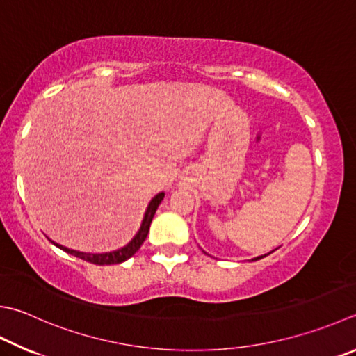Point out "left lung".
I'll return each mask as SVG.
<instances>
[{"mask_svg": "<svg viewBox=\"0 0 356 356\" xmlns=\"http://www.w3.org/2000/svg\"><path fill=\"white\" fill-rule=\"evenodd\" d=\"M259 259H261V256H260V257H256V259H252V260H259Z\"/></svg>", "mask_w": 356, "mask_h": 356, "instance_id": "left-lung-1", "label": "left lung"}]
</instances>
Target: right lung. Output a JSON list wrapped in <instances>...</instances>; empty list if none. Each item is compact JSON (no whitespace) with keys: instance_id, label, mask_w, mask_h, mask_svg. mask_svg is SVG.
<instances>
[{"instance_id":"1","label":"right lung","mask_w":356,"mask_h":356,"mask_svg":"<svg viewBox=\"0 0 356 356\" xmlns=\"http://www.w3.org/2000/svg\"><path fill=\"white\" fill-rule=\"evenodd\" d=\"M164 198V192L158 193V195L150 201L149 207H147V212L144 216L143 220V225H140V229L139 232L135 236L129 245L120 248L118 251H113V252H105V254H86V252H79V251H74V250H68V248L65 246H60L57 243H54L60 250H63L65 252L71 254V256H76L79 259H82L85 261H90V264H95V265H115V264H120V261H125L127 259H130L133 254H135L140 245L144 243V240L147 238V234H149L150 229V223L153 217H155V212L158 209V206L161 204V201Z\"/></svg>"}]
</instances>
